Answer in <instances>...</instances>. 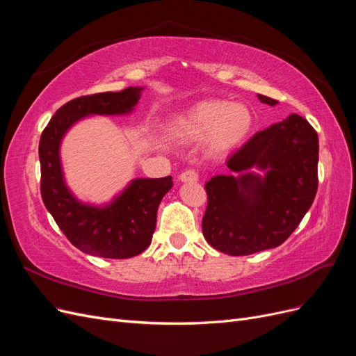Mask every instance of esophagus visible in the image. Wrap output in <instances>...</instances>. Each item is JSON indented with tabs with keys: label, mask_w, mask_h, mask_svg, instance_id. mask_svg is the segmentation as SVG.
Masks as SVG:
<instances>
[{
	"label": "esophagus",
	"mask_w": 356,
	"mask_h": 356,
	"mask_svg": "<svg viewBox=\"0 0 356 356\" xmlns=\"http://www.w3.org/2000/svg\"><path fill=\"white\" fill-rule=\"evenodd\" d=\"M179 179L182 182H196L199 179V174L195 169H187L184 172H181Z\"/></svg>",
	"instance_id": "1"
}]
</instances>
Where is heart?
I'll use <instances>...</instances> for the list:
<instances>
[{
    "label": "heart",
    "mask_w": 356,
    "mask_h": 356,
    "mask_svg": "<svg viewBox=\"0 0 356 356\" xmlns=\"http://www.w3.org/2000/svg\"><path fill=\"white\" fill-rule=\"evenodd\" d=\"M254 117L243 104L203 101L178 115L169 126L170 135L179 141L195 143L207 138L212 152H227L239 145L251 132Z\"/></svg>",
    "instance_id": "b5f03b06"
}]
</instances>
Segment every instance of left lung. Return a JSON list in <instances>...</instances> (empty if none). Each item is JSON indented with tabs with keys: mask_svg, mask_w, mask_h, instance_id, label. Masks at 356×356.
<instances>
[{
	"mask_svg": "<svg viewBox=\"0 0 356 356\" xmlns=\"http://www.w3.org/2000/svg\"><path fill=\"white\" fill-rule=\"evenodd\" d=\"M258 99L277 104L264 95ZM318 159V134L298 114L257 132L227 160V168L241 175H215L204 184V239L229 255H250L284 243L314 203ZM251 167L264 170L265 177L248 172Z\"/></svg>",
	"mask_w": 356,
	"mask_h": 356,
	"instance_id": "left-lung-1",
	"label": "left lung"
}]
</instances>
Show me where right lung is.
Returning a JSON list of instances; mask_svg holds the SVG:
<instances>
[{"label":"right lung","instance_id":"add662e5","mask_svg":"<svg viewBox=\"0 0 356 356\" xmlns=\"http://www.w3.org/2000/svg\"><path fill=\"white\" fill-rule=\"evenodd\" d=\"M141 90L127 88L75 98L60 106L41 134L42 202L67 239L86 254L120 260L144 252L153 239L159 204L174 186L172 177L138 178L110 204L98 208L79 202L63 181L59 145L68 129L86 115L131 113Z\"/></svg>","mask_w":356,"mask_h":356}]
</instances>
